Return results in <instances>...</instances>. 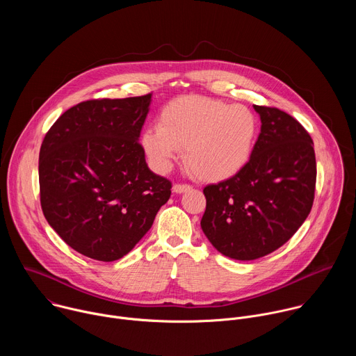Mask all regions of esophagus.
<instances>
[{
	"label": "esophagus",
	"instance_id": "esophagus-1",
	"mask_svg": "<svg viewBox=\"0 0 356 356\" xmlns=\"http://www.w3.org/2000/svg\"><path fill=\"white\" fill-rule=\"evenodd\" d=\"M193 187L190 186V184H180V183H177V184H175L173 186V191L175 193H177V194H181V193H187V191H190Z\"/></svg>",
	"mask_w": 356,
	"mask_h": 356
}]
</instances>
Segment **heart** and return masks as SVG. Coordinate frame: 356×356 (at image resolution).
<instances>
[{
	"label": "heart",
	"instance_id": "b5f03b06",
	"mask_svg": "<svg viewBox=\"0 0 356 356\" xmlns=\"http://www.w3.org/2000/svg\"><path fill=\"white\" fill-rule=\"evenodd\" d=\"M258 131L257 115L245 106L209 97H181L162 110L159 127L143 132L142 146L159 172L169 170L186 149V163L195 177L220 181L248 163Z\"/></svg>",
	"mask_w": 356,
	"mask_h": 356
}]
</instances>
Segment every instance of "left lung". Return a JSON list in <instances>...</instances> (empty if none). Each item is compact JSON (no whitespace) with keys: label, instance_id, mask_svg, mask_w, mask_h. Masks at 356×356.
<instances>
[{"label":"left lung","instance_id":"obj_1","mask_svg":"<svg viewBox=\"0 0 356 356\" xmlns=\"http://www.w3.org/2000/svg\"><path fill=\"white\" fill-rule=\"evenodd\" d=\"M261 134L248 163L209 184L201 228L222 255L253 261L286 243L309 217L316 191L313 139L287 113L253 106Z\"/></svg>","mask_w":356,"mask_h":356}]
</instances>
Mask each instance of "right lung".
Returning a JSON list of instances; mask_svg holds the SVG:
<instances>
[{"label": "right lung", "instance_id": "obj_1", "mask_svg": "<svg viewBox=\"0 0 356 356\" xmlns=\"http://www.w3.org/2000/svg\"><path fill=\"white\" fill-rule=\"evenodd\" d=\"M152 92L88 99L50 127L39 152L40 206L81 255L121 259L150 229L172 183L150 172L138 142Z\"/></svg>", "mask_w": 356, "mask_h": 356}]
</instances>
